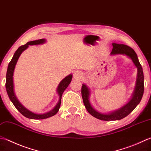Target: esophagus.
I'll return each mask as SVG.
<instances>
[{
	"label": "esophagus",
	"instance_id": "esophagus-1",
	"mask_svg": "<svg viewBox=\"0 0 151 151\" xmlns=\"http://www.w3.org/2000/svg\"><path fill=\"white\" fill-rule=\"evenodd\" d=\"M73 76L75 79H78L80 78H81L82 73L81 72H79V71H75V73H74Z\"/></svg>",
	"mask_w": 151,
	"mask_h": 151
}]
</instances>
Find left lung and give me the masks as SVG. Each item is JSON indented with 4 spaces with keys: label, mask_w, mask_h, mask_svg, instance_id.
Wrapping results in <instances>:
<instances>
[{
    "label": "left lung",
    "mask_w": 151,
    "mask_h": 151,
    "mask_svg": "<svg viewBox=\"0 0 151 151\" xmlns=\"http://www.w3.org/2000/svg\"><path fill=\"white\" fill-rule=\"evenodd\" d=\"M112 44H113V48L111 54L126 55L130 58L133 63H134L135 66L137 68V77L134 93H133L132 99L129 100V101L121 108L107 114L99 113L93 108L89 100V96L90 94L89 88L86 84H82L81 93L86 109H87L88 113L92 115L93 117L96 118L97 119L105 121L119 120L128 116L140 103L144 92L143 71L142 67L139 61L136 53L132 48L125 45V44L116 43H113Z\"/></svg>",
    "instance_id": "8db88e82"
}]
</instances>
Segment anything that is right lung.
Listing matches in <instances>:
<instances>
[{
	"label": "right lung",
	"mask_w": 151,
	"mask_h": 151,
	"mask_svg": "<svg viewBox=\"0 0 151 151\" xmlns=\"http://www.w3.org/2000/svg\"><path fill=\"white\" fill-rule=\"evenodd\" d=\"M46 42V40L44 39H39L33 41H30L28 42L27 44H24V45L21 46L19 47L16 52L14 53V56L12 60L10 61V63L8 64V69L6 72V91L8 93V96L9 98L11 100V101L12 102L14 105L15 106L17 110L19 111V113L23 114V116H25L26 118L30 119H35V120H41V119H45L47 118L51 117L54 116L56 113H58L59 109H60V105H61V96L63 94V91L65 90L68 87V86L70 84V82H71V80L73 78L72 75H69L67 76H66L64 79L62 80L60 84L58 85V87L57 88V92L58 93L59 96H60V99L58 104L56 105L55 107L51 110L50 111L48 112V113H44V114H37L33 112L28 110L27 109L25 108L22 103H21L19 100L17 99L16 95L14 93V82H13V75H14V71L15 67L17 63V61L18 60L19 56L25 50L29 47V45H38V44H44Z\"/></svg>",
	"instance_id": "right-lung-1"
}]
</instances>
